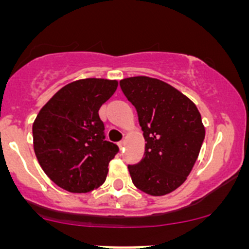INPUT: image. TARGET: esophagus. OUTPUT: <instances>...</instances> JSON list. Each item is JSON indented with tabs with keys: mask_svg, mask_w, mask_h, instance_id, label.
I'll use <instances>...</instances> for the list:
<instances>
[{
	"mask_svg": "<svg viewBox=\"0 0 249 249\" xmlns=\"http://www.w3.org/2000/svg\"><path fill=\"white\" fill-rule=\"evenodd\" d=\"M118 145H119L120 149H122V148H124V145H125V141L123 140V141H120V142H118Z\"/></svg>",
	"mask_w": 249,
	"mask_h": 249,
	"instance_id": "esophagus-1",
	"label": "esophagus"
}]
</instances>
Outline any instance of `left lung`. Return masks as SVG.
I'll return each mask as SVG.
<instances>
[{"label":"left lung","instance_id":"left-lung-1","mask_svg":"<svg viewBox=\"0 0 249 249\" xmlns=\"http://www.w3.org/2000/svg\"><path fill=\"white\" fill-rule=\"evenodd\" d=\"M119 84L137 110L145 140L143 159L127 166L132 183L153 196L169 194L185 182L199 157L201 114L192 100L157 78L130 77Z\"/></svg>","mask_w":249,"mask_h":249}]
</instances>
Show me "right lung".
<instances>
[{
  "mask_svg": "<svg viewBox=\"0 0 249 249\" xmlns=\"http://www.w3.org/2000/svg\"><path fill=\"white\" fill-rule=\"evenodd\" d=\"M117 80L87 78L65 85L42 107L32 125L39 165L56 185L88 193L104 184L119 148L105 141L99 109L117 90Z\"/></svg>",
  "mask_w": 249,
  "mask_h": 249,
  "instance_id": "obj_1",
  "label": "right lung"
}]
</instances>
